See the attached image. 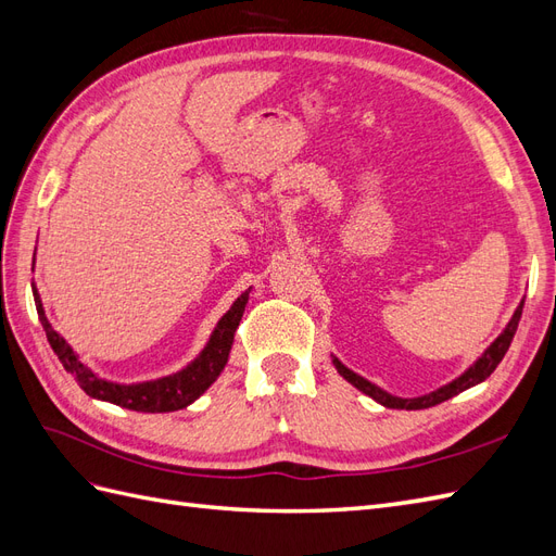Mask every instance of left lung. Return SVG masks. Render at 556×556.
I'll use <instances>...</instances> for the list:
<instances>
[{"mask_svg": "<svg viewBox=\"0 0 556 556\" xmlns=\"http://www.w3.org/2000/svg\"><path fill=\"white\" fill-rule=\"evenodd\" d=\"M521 308H525V304H519V308L515 311V315H513V319L508 323V327L503 329V333L498 336V339H496L490 348H486L484 355H482L473 366H470L464 376H459L457 380H452L450 384L441 387V390H435V392L425 394V396H417V399H399V396H392V394L382 392L380 387H376V384H371L368 380H364L362 376L352 374L350 368H345L339 359H333V366H336V371H339L348 382H352V384L357 387V390H362L364 394H368L371 399H376L378 403H382V406H387V408H399V410H422V408L439 406V403H443V401L452 399L454 394H459V392L468 390V387H473V384H478V382L486 380V378H490V376L494 374V368L501 364L503 355H506L508 348H510V343H513V336H515V331H517L519 317H521Z\"/></svg>", "mask_w": 556, "mask_h": 556, "instance_id": "1", "label": "left lung"}]
</instances>
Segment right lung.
I'll list each match as a JSON object with an SVG mask.
<instances>
[{"label":"right lung","instance_id":"1","mask_svg":"<svg viewBox=\"0 0 556 556\" xmlns=\"http://www.w3.org/2000/svg\"><path fill=\"white\" fill-rule=\"evenodd\" d=\"M35 304H37V313H39V319L43 325V331L48 336L50 348H53L62 366L74 376L80 390L88 396L111 401V403H115V406H123V408L137 410V413H172V410H180L185 406H190V403L204 394L215 382V378L220 376V371L229 359L233 331H237L241 317H243V311H245V304H248V292H243L237 301H233V306L223 315L220 323H217L206 350L201 352V355L188 368H182L180 374L141 382V384H115V382H106L102 378H97L88 366H83L78 362L74 350L66 345L62 336L53 327H50V323L46 319V313L41 308V299H39L37 290H35Z\"/></svg>","mask_w":556,"mask_h":556}]
</instances>
